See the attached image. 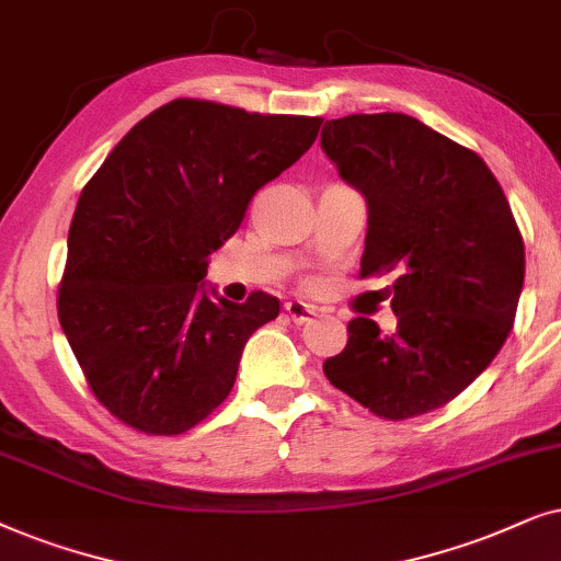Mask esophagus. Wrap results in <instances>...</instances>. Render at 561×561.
<instances>
[{
	"label": "esophagus",
	"mask_w": 561,
	"mask_h": 561,
	"mask_svg": "<svg viewBox=\"0 0 561 561\" xmlns=\"http://www.w3.org/2000/svg\"><path fill=\"white\" fill-rule=\"evenodd\" d=\"M285 310H287V316L295 320V323H308V320H312V316H316V308H312V305H308V302H302V300H289V302H285Z\"/></svg>",
	"instance_id": "esophagus-1"
}]
</instances>
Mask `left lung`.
I'll return each mask as SVG.
<instances>
[{
	"mask_svg": "<svg viewBox=\"0 0 561 561\" xmlns=\"http://www.w3.org/2000/svg\"><path fill=\"white\" fill-rule=\"evenodd\" d=\"M320 146L367 199L362 276L394 272L398 331L354 318L333 387L387 421L446 405L511 333L526 251L480 156L402 112L325 119Z\"/></svg>",
	"mask_w": 561,
	"mask_h": 561,
	"instance_id": "1",
	"label": "left lung"
}]
</instances>
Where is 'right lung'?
Here are the masks:
<instances>
[{"instance_id": "right-lung-1", "label": "right lung", "mask_w": 561, "mask_h": 561, "mask_svg": "<svg viewBox=\"0 0 561 561\" xmlns=\"http://www.w3.org/2000/svg\"><path fill=\"white\" fill-rule=\"evenodd\" d=\"M320 117L174 100L130 128L89 179L69 228L58 320L117 421L176 436L233 390L245 341L279 300L207 289V259L261 186L316 144Z\"/></svg>"}]
</instances>
